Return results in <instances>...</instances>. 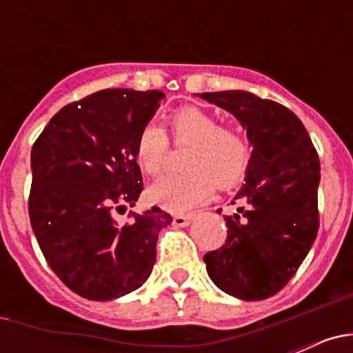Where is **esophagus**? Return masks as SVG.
<instances>
[{
  "mask_svg": "<svg viewBox=\"0 0 353 353\" xmlns=\"http://www.w3.org/2000/svg\"><path fill=\"white\" fill-rule=\"evenodd\" d=\"M192 221V214H174L173 215V226L176 228H185Z\"/></svg>",
  "mask_w": 353,
  "mask_h": 353,
  "instance_id": "esophagus-1",
  "label": "esophagus"
}]
</instances>
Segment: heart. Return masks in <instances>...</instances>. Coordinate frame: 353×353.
I'll list each match as a JSON object with an SVG mask.
<instances>
[{
  "mask_svg": "<svg viewBox=\"0 0 353 353\" xmlns=\"http://www.w3.org/2000/svg\"><path fill=\"white\" fill-rule=\"evenodd\" d=\"M174 145H191L183 159L187 171L171 174L150 187L154 203L173 212H183L203 203L215 183L230 187L239 182L249 166V145L244 136L221 127L212 114L199 108H182L170 117ZM170 141L162 127L146 123L136 141V161L150 176L164 171Z\"/></svg>",
  "mask_w": 353,
  "mask_h": 353,
  "instance_id": "heart-1",
  "label": "heart"
}]
</instances>
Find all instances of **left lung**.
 Instances as JSON below:
<instances>
[{"mask_svg": "<svg viewBox=\"0 0 353 353\" xmlns=\"http://www.w3.org/2000/svg\"><path fill=\"white\" fill-rule=\"evenodd\" d=\"M248 130L245 183L224 215L226 242L205 254L217 288L242 301L276 295L297 272L318 233L320 161L310 134L285 105L242 90L199 93Z\"/></svg>", "mask_w": 353, "mask_h": 353, "instance_id": "obj_1", "label": "left lung"}]
</instances>
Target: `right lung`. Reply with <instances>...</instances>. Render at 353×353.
<instances>
[{"instance_id": "1", "label": "right lung", "mask_w": 353, "mask_h": 353, "mask_svg": "<svg viewBox=\"0 0 353 353\" xmlns=\"http://www.w3.org/2000/svg\"><path fill=\"white\" fill-rule=\"evenodd\" d=\"M164 93L102 90L61 108L31 148L28 210L43 256L88 301H113L152 274L159 232L170 214L134 207L143 191L136 141Z\"/></svg>"}]
</instances>
